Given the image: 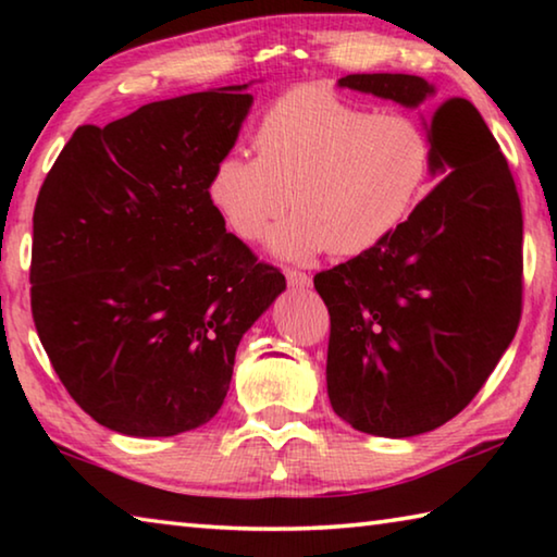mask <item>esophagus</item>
I'll return each mask as SVG.
<instances>
[{"label": "esophagus", "instance_id": "1", "mask_svg": "<svg viewBox=\"0 0 557 557\" xmlns=\"http://www.w3.org/2000/svg\"><path fill=\"white\" fill-rule=\"evenodd\" d=\"M285 277L292 287H309V282H312L307 272H301V270H287Z\"/></svg>", "mask_w": 557, "mask_h": 557}]
</instances>
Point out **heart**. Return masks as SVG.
Masks as SVG:
<instances>
[{"label": "heart", "mask_w": 557, "mask_h": 557, "mask_svg": "<svg viewBox=\"0 0 557 557\" xmlns=\"http://www.w3.org/2000/svg\"><path fill=\"white\" fill-rule=\"evenodd\" d=\"M256 157L225 154L209 201L235 238L309 260L329 250L356 258L379 248L418 209L432 172L428 129L408 112H371L322 86L292 88L262 112Z\"/></svg>", "instance_id": "1"}]
</instances>
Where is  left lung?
Here are the masks:
<instances>
[{
  "label": "left lung",
  "instance_id": "8db88e82",
  "mask_svg": "<svg viewBox=\"0 0 557 557\" xmlns=\"http://www.w3.org/2000/svg\"><path fill=\"white\" fill-rule=\"evenodd\" d=\"M338 86L410 108L432 92L405 73ZM428 135L445 178L379 248L314 275L332 322L329 400L379 437L420 435L465 410L523 312V213L502 147L465 98L442 100Z\"/></svg>",
  "mask_w": 557,
  "mask_h": 557
}]
</instances>
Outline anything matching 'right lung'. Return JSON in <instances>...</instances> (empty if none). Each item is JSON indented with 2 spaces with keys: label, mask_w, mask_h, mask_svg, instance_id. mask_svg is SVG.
<instances>
[{
  "label": "right lung",
  "mask_w": 557,
  "mask_h": 557,
  "mask_svg": "<svg viewBox=\"0 0 557 557\" xmlns=\"http://www.w3.org/2000/svg\"><path fill=\"white\" fill-rule=\"evenodd\" d=\"M243 88L81 125L36 199V332L71 398L122 435L206 425L243 334L285 289L280 268L225 231L206 191L248 115Z\"/></svg>",
  "instance_id": "right-lung-1"
}]
</instances>
